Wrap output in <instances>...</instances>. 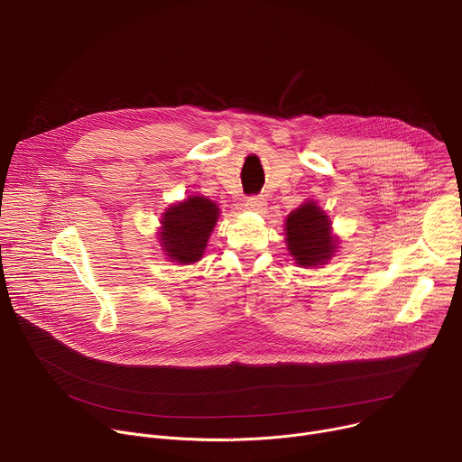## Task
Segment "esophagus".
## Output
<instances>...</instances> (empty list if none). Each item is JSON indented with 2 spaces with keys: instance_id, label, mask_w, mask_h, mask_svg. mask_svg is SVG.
<instances>
[{
  "instance_id": "esophagus-1",
  "label": "esophagus",
  "mask_w": 462,
  "mask_h": 462,
  "mask_svg": "<svg viewBox=\"0 0 462 462\" xmlns=\"http://www.w3.org/2000/svg\"><path fill=\"white\" fill-rule=\"evenodd\" d=\"M245 207H246L248 210L259 212V210L265 208V201H263L261 197H257V195H252V197H246V199H245Z\"/></svg>"
}]
</instances>
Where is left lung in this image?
<instances>
[{
  "mask_svg": "<svg viewBox=\"0 0 462 462\" xmlns=\"http://www.w3.org/2000/svg\"><path fill=\"white\" fill-rule=\"evenodd\" d=\"M287 246L301 267H316L331 259L337 241L331 236V221L314 203L294 210L285 223Z\"/></svg>",
  "mask_w": 462,
  "mask_h": 462,
  "instance_id": "1",
  "label": "left lung"
}]
</instances>
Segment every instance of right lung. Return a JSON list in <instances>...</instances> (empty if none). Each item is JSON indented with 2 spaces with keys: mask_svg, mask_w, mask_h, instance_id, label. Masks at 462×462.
Listing matches in <instances>:
<instances>
[{
  "mask_svg": "<svg viewBox=\"0 0 462 462\" xmlns=\"http://www.w3.org/2000/svg\"><path fill=\"white\" fill-rule=\"evenodd\" d=\"M217 217V205L207 197H188L186 201L168 208L161 232L168 255L182 265L199 261Z\"/></svg>",
  "mask_w": 462,
  "mask_h": 462,
  "instance_id": "right-lung-1",
  "label": "right lung"
}]
</instances>
